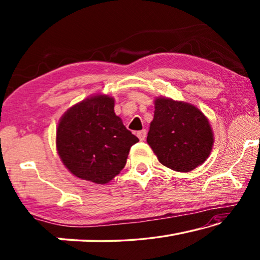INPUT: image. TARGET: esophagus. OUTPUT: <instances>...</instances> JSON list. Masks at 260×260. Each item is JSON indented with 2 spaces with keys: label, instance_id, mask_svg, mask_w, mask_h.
<instances>
[{
  "label": "esophagus",
  "instance_id": "34e87169",
  "mask_svg": "<svg viewBox=\"0 0 260 260\" xmlns=\"http://www.w3.org/2000/svg\"><path fill=\"white\" fill-rule=\"evenodd\" d=\"M146 136H147V131L146 129H142V131L138 132V138L140 139V141L146 140Z\"/></svg>",
  "mask_w": 260,
  "mask_h": 260
}]
</instances>
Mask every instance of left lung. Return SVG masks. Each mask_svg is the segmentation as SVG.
I'll return each mask as SVG.
<instances>
[{"instance_id":"1","label":"left lung","mask_w":260,"mask_h":260,"mask_svg":"<svg viewBox=\"0 0 260 260\" xmlns=\"http://www.w3.org/2000/svg\"><path fill=\"white\" fill-rule=\"evenodd\" d=\"M148 144L162 165L189 172L209 157L213 134L209 120L191 104L157 99Z\"/></svg>"}]
</instances>
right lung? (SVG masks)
Instances as JSON below:
<instances>
[{"label": "right lung", "mask_w": 260, "mask_h": 260, "mask_svg": "<svg viewBox=\"0 0 260 260\" xmlns=\"http://www.w3.org/2000/svg\"><path fill=\"white\" fill-rule=\"evenodd\" d=\"M114 101L98 95L68 110L57 128V150L76 177L108 183L124 169L131 147L139 142L114 113Z\"/></svg>", "instance_id": "1"}]
</instances>
